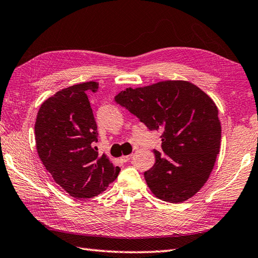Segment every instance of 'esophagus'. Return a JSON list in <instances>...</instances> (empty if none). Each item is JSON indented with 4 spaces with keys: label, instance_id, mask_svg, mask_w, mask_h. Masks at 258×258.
I'll return each mask as SVG.
<instances>
[{
    "label": "esophagus",
    "instance_id": "obj_1",
    "mask_svg": "<svg viewBox=\"0 0 258 258\" xmlns=\"http://www.w3.org/2000/svg\"><path fill=\"white\" fill-rule=\"evenodd\" d=\"M131 157H133V154H129V156H122L120 159H121L122 162H128L129 160L131 159Z\"/></svg>",
    "mask_w": 258,
    "mask_h": 258
}]
</instances>
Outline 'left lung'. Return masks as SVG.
Wrapping results in <instances>:
<instances>
[{"mask_svg": "<svg viewBox=\"0 0 258 258\" xmlns=\"http://www.w3.org/2000/svg\"><path fill=\"white\" fill-rule=\"evenodd\" d=\"M114 101L149 130L161 133L163 154L154 150L156 163L145 172L154 196L180 203L201 190L221 146V123L214 101L196 85L183 81L127 88Z\"/></svg>", "mask_w": 258, "mask_h": 258, "instance_id": "left-lung-1", "label": "left lung"}]
</instances>
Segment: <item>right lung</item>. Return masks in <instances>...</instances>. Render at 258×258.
<instances>
[{
    "mask_svg": "<svg viewBox=\"0 0 258 258\" xmlns=\"http://www.w3.org/2000/svg\"><path fill=\"white\" fill-rule=\"evenodd\" d=\"M97 90L98 84L89 82L57 91L43 102L35 122L39 159L57 184L78 200L104 192L120 171L94 147L98 131L87 94Z\"/></svg>",
    "mask_w": 258,
    "mask_h": 258,
    "instance_id": "obj_1",
    "label": "right lung"
}]
</instances>
